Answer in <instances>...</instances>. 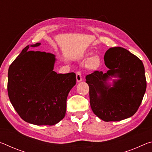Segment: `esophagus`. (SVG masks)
<instances>
[{
    "label": "esophagus",
    "mask_w": 152,
    "mask_h": 152,
    "mask_svg": "<svg viewBox=\"0 0 152 152\" xmlns=\"http://www.w3.org/2000/svg\"><path fill=\"white\" fill-rule=\"evenodd\" d=\"M82 80V74L81 71H78L76 72V80L77 82H80Z\"/></svg>",
    "instance_id": "34e87169"
}]
</instances>
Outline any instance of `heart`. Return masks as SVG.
Listing matches in <instances>:
<instances>
[{"label": "heart", "mask_w": 152, "mask_h": 152, "mask_svg": "<svg viewBox=\"0 0 152 152\" xmlns=\"http://www.w3.org/2000/svg\"><path fill=\"white\" fill-rule=\"evenodd\" d=\"M100 64H101L100 59L96 57V56H94V57L90 59V60L88 61V64H87V66L90 69H93V70H94V69L99 68Z\"/></svg>", "instance_id": "obj_1"}]
</instances>
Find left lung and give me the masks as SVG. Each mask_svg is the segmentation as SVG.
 Instances as JSON below:
<instances>
[{
  "mask_svg": "<svg viewBox=\"0 0 152 152\" xmlns=\"http://www.w3.org/2000/svg\"><path fill=\"white\" fill-rule=\"evenodd\" d=\"M104 59L107 72L94 71L86 76L91 107L104 121H121L133 116L142 101L147 86L144 66L140 58L121 47L109 49ZM110 75L120 79L110 88L106 81Z\"/></svg>",
  "mask_w": 152,
  "mask_h": 152,
  "instance_id": "8db88e82",
  "label": "left lung"
}]
</instances>
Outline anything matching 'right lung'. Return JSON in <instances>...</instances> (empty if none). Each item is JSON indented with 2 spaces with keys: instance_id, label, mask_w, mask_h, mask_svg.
<instances>
[{
  "instance_id": "right-lung-1",
  "label": "right lung",
  "mask_w": 152,
  "mask_h": 152,
  "mask_svg": "<svg viewBox=\"0 0 152 152\" xmlns=\"http://www.w3.org/2000/svg\"><path fill=\"white\" fill-rule=\"evenodd\" d=\"M29 47L26 46L9 66L10 101L25 121L37 125H55L65 116L67 97L76 84V74H57L53 71L54 55L28 51Z\"/></svg>"
}]
</instances>
